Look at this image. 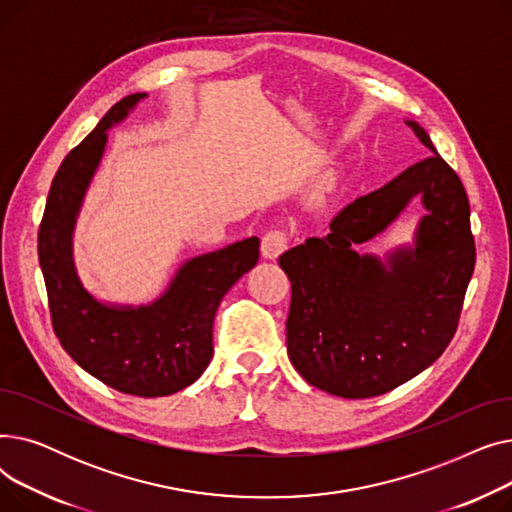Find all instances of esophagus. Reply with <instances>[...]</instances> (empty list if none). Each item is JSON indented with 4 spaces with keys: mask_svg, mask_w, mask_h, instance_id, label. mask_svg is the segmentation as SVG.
I'll return each mask as SVG.
<instances>
[{
    "mask_svg": "<svg viewBox=\"0 0 512 512\" xmlns=\"http://www.w3.org/2000/svg\"><path fill=\"white\" fill-rule=\"evenodd\" d=\"M288 249V234L284 230H270L261 238V255L265 259H278Z\"/></svg>",
    "mask_w": 512,
    "mask_h": 512,
    "instance_id": "esophagus-1",
    "label": "esophagus"
}]
</instances>
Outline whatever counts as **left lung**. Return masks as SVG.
Here are the masks:
<instances>
[{"instance_id": "8db88e82", "label": "left lung", "mask_w": 512, "mask_h": 512, "mask_svg": "<svg viewBox=\"0 0 512 512\" xmlns=\"http://www.w3.org/2000/svg\"><path fill=\"white\" fill-rule=\"evenodd\" d=\"M432 151L388 184L346 205L324 238L280 255L292 284L288 357L303 378L340 398H371L409 382L450 344L475 267L463 182ZM426 215L411 246L382 260L359 244L385 231L415 197Z\"/></svg>"}]
</instances>
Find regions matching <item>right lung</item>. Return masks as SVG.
I'll use <instances>...</instances> for the list:
<instances>
[{
  "label": "right lung",
  "mask_w": 512,
  "mask_h": 512,
  "mask_svg": "<svg viewBox=\"0 0 512 512\" xmlns=\"http://www.w3.org/2000/svg\"><path fill=\"white\" fill-rule=\"evenodd\" d=\"M147 93L118 101L74 147L51 182L39 228V265L51 324L64 351L93 378L134 396H168L201 378L213 357V317L224 294L259 259V238L184 261L149 305L103 303L85 288L72 236L89 184L101 164L107 130L128 118Z\"/></svg>",
  "instance_id": "1"
}]
</instances>
